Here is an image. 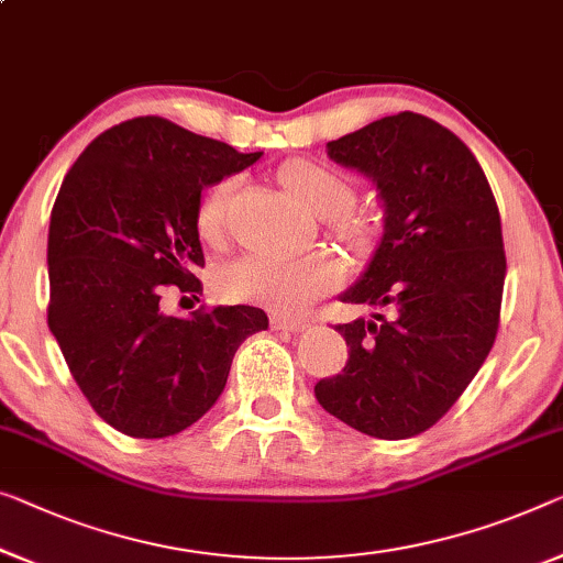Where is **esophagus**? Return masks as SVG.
<instances>
[{"instance_id": "esophagus-1", "label": "esophagus", "mask_w": 563, "mask_h": 563, "mask_svg": "<svg viewBox=\"0 0 563 563\" xmlns=\"http://www.w3.org/2000/svg\"><path fill=\"white\" fill-rule=\"evenodd\" d=\"M306 325L308 323L303 321V318H290V316H278V313L271 316V329L273 331H292V333H296V331H303Z\"/></svg>"}]
</instances>
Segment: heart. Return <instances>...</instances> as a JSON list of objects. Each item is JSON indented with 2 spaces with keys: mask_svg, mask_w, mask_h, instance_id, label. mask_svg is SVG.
I'll return each mask as SVG.
<instances>
[{
  "mask_svg": "<svg viewBox=\"0 0 563 563\" xmlns=\"http://www.w3.org/2000/svg\"><path fill=\"white\" fill-rule=\"evenodd\" d=\"M280 184L310 212L329 220L331 228L349 242H362L366 228L346 209L354 201V184L341 172L313 158H290L280 166ZM238 179L224 176L209 187L197 209V232L207 245H220L228 230V212ZM343 278V267L325 253L300 257L245 255L232 260L220 273V292L238 303H255L275 313H303V310Z\"/></svg>",
  "mask_w": 563,
  "mask_h": 563,
  "instance_id": "heart-1",
  "label": "heart"
}]
</instances>
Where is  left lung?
I'll list each match as a JSON object with an SVG mask.
<instances>
[{
    "label": "left lung",
    "instance_id": "1",
    "mask_svg": "<svg viewBox=\"0 0 563 563\" xmlns=\"http://www.w3.org/2000/svg\"><path fill=\"white\" fill-rule=\"evenodd\" d=\"M384 201V238L343 303L379 308L339 323L349 362L316 384L325 412L376 440H407L448 415L490 354L506 250L490 184L463 141L401 111L325 144Z\"/></svg>",
    "mask_w": 563,
    "mask_h": 563
}]
</instances>
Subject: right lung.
<instances>
[{
    "mask_svg": "<svg viewBox=\"0 0 563 563\" xmlns=\"http://www.w3.org/2000/svg\"><path fill=\"white\" fill-rule=\"evenodd\" d=\"M257 154L139 115L96 136L49 214L47 325L90 407L113 430L162 440L220 397L240 343L267 329L255 306L166 316L164 292H191L205 267L201 189Z\"/></svg>",
    "mask_w": 563,
    "mask_h": 563,
    "instance_id": "1",
    "label": "right lung"
}]
</instances>
